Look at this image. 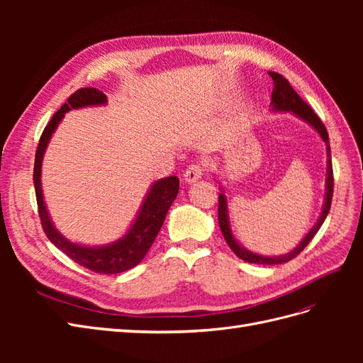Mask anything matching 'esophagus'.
I'll return each mask as SVG.
<instances>
[{"mask_svg": "<svg viewBox=\"0 0 363 363\" xmlns=\"http://www.w3.org/2000/svg\"><path fill=\"white\" fill-rule=\"evenodd\" d=\"M201 175H203V168L200 164H191V167L184 171L183 180L188 184H192L195 182H199L201 179Z\"/></svg>", "mask_w": 363, "mask_h": 363, "instance_id": "34e87169", "label": "esophagus"}]
</instances>
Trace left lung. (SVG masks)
<instances>
[{
	"instance_id": "8db88e82",
	"label": "left lung",
	"mask_w": 363,
	"mask_h": 363,
	"mask_svg": "<svg viewBox=\"0 0 363 363\" xmlns=\"http://www.w3.org/2000/svg\"><path fill=\"white\" fill-rule=\"evenodd\" d=\"M271 79L274 82V89L271 94V112L272 113H288L291 112L294 116L301 119L303 123L307 125H311L320 138L324 140L325 144V151H327V177H325V194H324V203H323V211L320 213V218H318L316 224L307 232V235L301 239V242L296 245L294 250H291L286 255H280V256H263L257 255L255 251L247 250L242 244L236 239L233 230H232V223H230V213H228V203H227V196L224 186L221 182L216 180L219 184V204H218V223L219 227H221V232L224 235L225 242L228 247L233 250L235 255L250 263H260V265H277V263H284L292 260L295 256H298L300 252L307 247V244L311 242L313 236L318 233V230L321 228L323 223L325 221V218L330 212V206H332V196H333V168H332V151H330V140H328V133L321 123V119L315 115L312 108L307 106L300 95L296 94L288 80L284 79L283 75L277 72H269Z\"/></svg>"
}]
</instances>
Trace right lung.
<instances>
[{
    "label": "right lung",
    "mask_w": 363,
    "mask_h": 363,
    "mask_svg": "<svg viewBox=\"0 0 363 363\" xmlns=\"http://www.w3.org/2000/svg\"><path fill=\"white\" fill-rule=\"evenodd\" d=\"M107 96L95 87H83L68 98V103H65L59 111L54 113L52 119L43 130L40 136L39 145L36 150L35 157V171H33V183L36 189V200L39 207L40 223L47 238L51 244L56 245L60 251H63L69 259H72L79 265L100 272V274H119L127 269L136 267L140 260L145 257L150 247L155 242L159 230L167 218L171 204L174 203L175 196L179 194V177L171 175V177L159 179L150 184V188L142 200L139 211L130 224L127 232L118 238L111 244L104 245H84L77 244L65 238L54 225L50 216L48 207L45 204L42 191V162L45 151L48 148L50 140L57 130L65 113L71 111H79L84 107H96L106 106Z\"/></svg>",
    "instance_id": "add662e5"
}]
</instances>
